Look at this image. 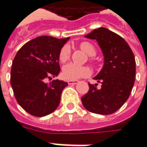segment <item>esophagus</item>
<instances>
[{"label": "esophagus", "instance_id": "esophagus-1", "mask_svg": "<svg viewBox=\"0 0 147 147\" xmlns=\"http://www.w3.org/2000/svg\"><path fill=\"white\" fill-rule=\"evenodd\" d=\"M78 82V80H68V81H67L68 84H71V85H72V84H76Z\"/></svg>", "mask_w": 147, "mask_h": 147}]
</instances>
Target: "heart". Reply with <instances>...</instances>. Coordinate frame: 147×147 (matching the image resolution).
<instances>
[{
  "mask_svg": "<svg viewBox=\"0 0 147 147\" xmlns=\"http://www.w3.org/2000/svg\"><path fill=\"white\" fill-rule=\"evenodd\" d=\"M80 47L88 55L93 56L96 53V49L89 42H86V41L82 42L80 45ZM70 54H71L70 47L67 45H65L60 49L59 55H58L59 61L62 63H66L70 58ZM90 73H91V71L88 67L78 66L74 63L67 64L63 68V76L65 79L70 80H78V79L84 78V77H87L90 75Z\"/></svg>",
  "mask_w": 147,
  "mask_h": 147,
  "instance_id": "heart-1",
  "label": "heart"
}]
</instances>
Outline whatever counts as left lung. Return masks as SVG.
<instances>
[{"instance_id":"obj_1","label":"left lung","mask_w":147,"mask_h":147,"mask_svg":"<svg viewBox=\"0 0 147 147\" xmlns=\"http://www.w3.org/2000/svg\"><path fill=\"white\" fill-rule=\"evenodd\" d=\"M96 40L104 55V66L94 80L101 87L89 83L88 93L81 98L86 110L95 114L111 115L128 100L134 87L136 62L128 43L116 33L99 28L85 36Z\"/></svg>"}]
</instances>
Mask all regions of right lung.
I'll return each mask as SVG.
<instances>
[{
    "mask_svg": "<svg viewBox=\"0 0 147 147\" xmlns=\"http://www.w3.org/2000/svg\"><path fill=\"white\" fill-rule=\"evenodd\" d=\"M69 37L43 36L23 45L13 58L10 84L18 103L32 115L42 117L53 112L60 103L67 82L54 80L60 73L59 52Z\"/></svg>",
    "mask_w": 147,
    "mask_h": 147,
    "instance_id": "obj_1",
    "label": "right lung"
}]
</instances>
